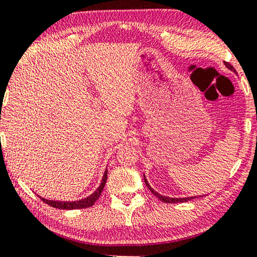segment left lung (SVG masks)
I'll use <instances>...</instances> for the list:
<instances>
[{
    "mask_svg": "<svg viewBox=\"0 0 257 257\" xmlns=\"http://www.w3.org/2000/svg\"><path fill=\"white\" fill-rule=\"evenodd\" d=\"M224 65H226V68L227 69H229L230 71H233V72H235V69L233 68V66H231L230 64H228V63H224ZM144 181H145V185L147 186V187H149V189L151 192H152V194H154L157 196L158 199L159 200H161V201L163 202H166V203H178V202H187V201H189V200H192V199H195L196 196H188V198H170V196H165V195H161V194H159V193H158L157 191H154V189L151 187V185L149 184V181H147V179H146V177H145V174H144ZM201 196V195H200Z\"/></svg>",
    "mask_w": 257,
    "mask_h": 257,
    "instance_id": "1",
    "label": "left lung"
}]
</instances>
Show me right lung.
Returning a JSON list of instances; mask_svg holds the SVG:
<instances>
[{
	"label": "right lung",
	"instance_id": "obj_1",
	"mask_svg": "<svg viewBox=\"0 0 257 257\" xmlns=\"http://www.w3.org/2000/svg\"><path fill=\"white\" fill-rule=\"evenodd\" d=\"M106 179H107V168L104 172L103 179H101V182L96 191H94L92 194L86 196V198L77 200V201H57V200H48L40 196V198L43 200V201L47 203V205L54 207V208H58V209H82V208H87V207H91L94 202L97 201L98 198H99L101 192H103L104 186L106 184Z\"/></svg>",
	"mask_w": 257,
	"mask_h": 257
}]
</instances>
